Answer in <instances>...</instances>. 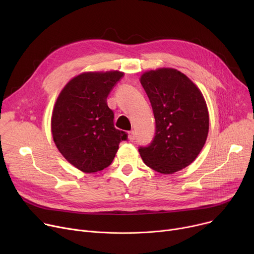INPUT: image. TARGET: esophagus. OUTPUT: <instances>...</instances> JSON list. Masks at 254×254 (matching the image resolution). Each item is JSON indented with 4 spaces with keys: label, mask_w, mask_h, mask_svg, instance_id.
<instances>
[{
    "label": "esophagus",
    "mask_w": 254,
    "mask_h": 254,
    "mask_svg": "<svg viewBox=\"0 0 254 254\" xmlns=\"http://www.w3.org/2000/svg\"><path fill=\"white\" fill-rule=\"evenodd\" d=\"M127 134H128L129 141H134L136 139V132H135V130H129Z\"/></svg>",
    "instance_id": "obj_1"
}]
</instances>
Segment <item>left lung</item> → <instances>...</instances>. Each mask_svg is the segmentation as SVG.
<instances>
[{
  "label": "left lung",
  "instance_id": "8db88e82",
  "mask_svg": "<svg viewBox=\"0 0 254 254\" xmlns=\"http://www.w3.org/2000/svg\"><path fill=\"white\" fill-rule=\"evenodd\" d=\"M141 84L155 119V134L139 152L146 166L162 174H173L190 166L204 147L209 114L202 92L175 69L146 72Z\"/></svg>",
  "mask_w": 254,
  "mask_h": 254
}]
</instances>
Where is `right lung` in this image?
<instances>
[{
	"instance_id": "add662e5",
	"label": "right lung",
	"mask_w": 254,
	"mask_h": 254,
	"mask_svg": "<svg viewBox=\"0 0 254 254\" xmlns=\"http://www.w3.org/2000/svg\"><path fill=\"white\" fill-rule=\"evenodd\" d=\"M124 77L118 71L83 73L66 84L51 117L53 141L70 164L85 173L109 167L127 134L114 127L107 105L110 91Z\"/></svg>"
}]
</instances>
